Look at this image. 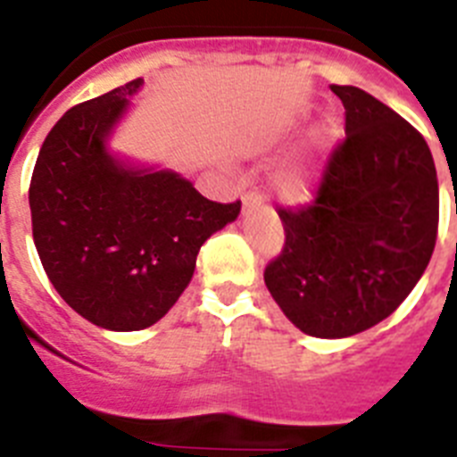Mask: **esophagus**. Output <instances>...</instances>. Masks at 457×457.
Instances as JSON below:
<instances>
[{"instance_id":"obj_1","label":"esophagus","mask_w":457,"mask_h":457,"mask_svg":"<svg viewBox=\"0 0 457 457\" xmlns=\"http://www.w3.org/2000/svg\"><path fill=\"white\" fill-rule=\"evenodd\" d=\"M260 202H262V197H260V193H257V190H253V193H245V195H244V212H251V209H255Z\"/></svg>"}]
</instances>
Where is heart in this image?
<instances>
[{
	"mask_svg": "<svg viewBox=\"0 0 457 457\" xmlns=\"http://www.w3.org/2000/svg\"><path fill=\"white\" fill-rule=\"evenodd\" d=\"M327 133L331 135L333 129H327ZM278 190H280V195L287 197V200H301V197L308 195V190H311V174L301 168L285 170V172L278 177Z\"/></svg>",
	"mask_w": 457,
	"mask_h": 457,
	"instance_id": "1",
	"label": "heart"
}]
</instances>
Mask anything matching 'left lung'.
I'll use <instances>...</instances> for the list:
<instances>
[{"mask_svg":"<svg viewBox=\"0 0 457 457\" xmlns=\"http://www.w3.org/2000/svg\"><path fill=\"white\" fill-rule=\"evenodd\" d=\"M331 91L345 105V140L311 202L278 206L285 245L264 269L285 317L315 338H347L386 320L426 271L439 228L423 135L359 87Z\"/></svg>","mask_w":457,"mask_h":457,"instance_id":"1","label":"left lung"}]
</instances>
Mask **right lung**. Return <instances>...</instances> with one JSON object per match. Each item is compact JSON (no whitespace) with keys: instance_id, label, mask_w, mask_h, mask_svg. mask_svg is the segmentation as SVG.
Here are the masks:
<instances>
[{"instance_id":"1","label":"right lung","mask_w":457,"mask_h":457,"mask_svg":"<svg viewBox=\"0 0 457 457\" xmlns=\"http://www.w3.org/2000/svg\"><path fill=\"white\" fill-rule=\"evenodd\" d=\"M142 78L73 105L47 133L29 184L31 234L50 283L110 331L152 327L177 303L213 232L241 202L206 200L174 172L129 170L105 137Z\"/></svg>"}]
</instances>
